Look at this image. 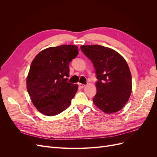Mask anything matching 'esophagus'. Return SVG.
Masks as SVG:
<instances>
[{
    "mask_svg": "<svg viewBox=\"0 0 157 157\" xmlns=\"http://www.w3.org/2000/svg\"><path fill=\"white\" fill-rule=\"evenodd\" d=\"M78 86H80V88H84L85 86H86V85H85V84H81V83H79V84H78Z\"/></svg>",
    "mask_w": 157,
    "mask_h": 157,
    "instance_id": "34e87169",
    "label": "esophagus"
}]
</instances>
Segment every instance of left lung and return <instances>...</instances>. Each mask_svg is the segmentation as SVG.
<instances>
[{
  "label": "left lung",
  "instance_id": "left-lung-1",
  "mask_svg": "<svg viewBox=\"0 0 157 157\" xmlns=\"http://www.w3.org/2000/svg\"><path fill=\"white\" fill-rule=\"evenodd\" d=\"M80 49L91 60L98 80L94 103L108 114L120 111L128 101L132 88L126 60L115 50L100 45L81 46Z\"/></svg>",
  "mask_w": 157,
  "mask_h": 157
}]
</instances>
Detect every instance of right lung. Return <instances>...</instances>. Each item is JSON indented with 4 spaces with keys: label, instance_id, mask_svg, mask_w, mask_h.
I'll return each instance as SVG.
<instances>
[{
    "label": "right lung",
    "instance_id": "add662e5",
    "mask_svg": "<svg viewBox=\"0 0 157 157\" xmlns=\"http://www.w3.org/2000/svg\"><path fill=\"white\" fill-rule=\"evenodd\" d=\"M78 54L77 46L61 45L43 50L33 60L27 89L33 105L41 113L56 115L70 105L78 85L67 82L69 65Z\"/></svg>",
    "mask_w": 157,
    "mask_h": 157
}]
</instances>
